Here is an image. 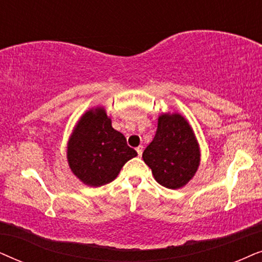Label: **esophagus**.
Returning <instances> with one entry per match:
<instances>
[{
    "label": "esophagus",
    "instance_id": "34e87169",
    "mask_svg": "<svg viewBox=\"0 0 262 262\" xmlns=\"http://www.w3.org/2000/svg\"><path fill=\"white\" fill-rule=\"evenodd\" d=\"M142 151H144V147H142V146L140 145L139 146V147H137V152H138V155H139V157H141L142 156Z\"/></svg>",
    "mask_w": 262,
    "mask_h": 262
}]
</instances>
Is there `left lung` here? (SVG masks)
I'll list each match as a JSON object with an SVG mask.
<instances>
[{
  "label": "left lung",
  "mask_w": 262,
  "mask_h": 262,
  "mask_svg": "<svg viewBox=\"0 0 262 262\" xmlns=\"http://www.w3.org/2000/svg\"><path fill=\"white\" fill-rule=\"evenodd\" d=\"M155 180L169 189L189 182L200 164V147L190 124L180 114H162L151 144L142 153Z\"/></svg>",
  "instance_id": "8db88e82"
}]
</instances>
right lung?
<instances>
[{
	"mask_svg": "<svg viewBox=\"0 0 262 262\" xmlns=\"http://www.w3.org/2000/svg\"><path fill=\"white\" fill-rule=\"evenodd\" d=\"M124 135L115 130L104 107L86 111L68 140L67 159L73 173L82 183L100 187L113 182L122 166L137 157Z\"/></svg>",
	"mask_w": 262,
	"mask_h": 262,
	"instance_id": "right-lung-1",
	"label": "right lung"
}]
</instances>
